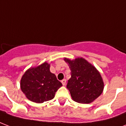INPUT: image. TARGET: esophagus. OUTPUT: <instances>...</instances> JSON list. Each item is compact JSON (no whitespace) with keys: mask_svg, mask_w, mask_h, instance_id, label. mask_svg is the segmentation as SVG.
<instances>
[{"mask_svg":"<svg viewBox=\"0 0 126 126\" xmlns=\"http://www.w3.org/2000/svg\"><path fill=\"white\" fill-rule=\"evenodd\" d=\"M66 79H64V80H62V84L63 86H65V85H66Z\"/></svg>","mask_w":126,"mask_h":126,"instance_id":"esophagus-1","label":"esophagus"}]
</instances>
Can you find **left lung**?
<instances>
[{
	"instance_id": "8db88e82",
	"label": "left lung",
	"mask_w": 126,
	"mask_h": 126,
	"mask_svg": "<svg viewBox=\"0 0 126 126\" xmlns=\"http://www.w3.org/2000/svg\"><path fill=\"white\" fill-rule=\"evenodd\" d=\"M64 61L71 70L66 87L74 101L90 104L101 95L104 84L100 72L93 65L83 58L73 60L65 58Z\"/></svg>"
}]
</instances>
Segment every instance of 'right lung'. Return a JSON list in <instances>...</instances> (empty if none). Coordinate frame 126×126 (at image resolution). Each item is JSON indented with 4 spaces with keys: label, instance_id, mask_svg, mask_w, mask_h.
<instances>
[{
    "label": "right lung",
    "instance_id": "right-lung-1",
    "mask_svg": "<svg viewBox=\"0 0 126 126\" xmlns=\"http://www.w3.org/2000/svg\"><path fill=\"white\" fill-rule=\"evenodd\" d=\"M54 74L50 71V64L44 62L25 72L20 80V88L28 100L35 103H43L54 98L62 86Z\"/></svg>",
    "mask_w": 126,
    "mask_h": 126
}]
</instances>
